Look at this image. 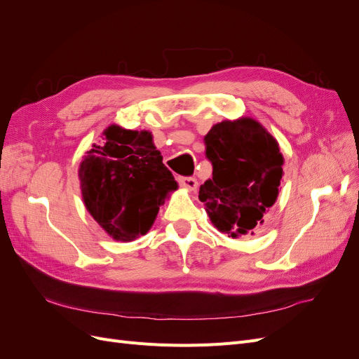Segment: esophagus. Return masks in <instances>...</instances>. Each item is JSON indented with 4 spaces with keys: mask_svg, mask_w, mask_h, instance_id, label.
<instances>
[{
    "mask_svg": "<svg viewBox=\"0 0 359 359\" xmlns=\"http://www.w3.org/2000/svg\"><path fill=\"white\" fill-rule=\"evenodd\" d=\"M178 181H180V184H181L184 189H187L190 191H194V190L198 189V181L194 180V178H191V177H180Z\"/></svg>",
    "mask_w": 359,
    "mask_h": 359,
    "instance_id": "34e87169",
    "label": "esophagus"
}]
</instances>
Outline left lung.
<instances>
[{
	"mask_svg": "<svg viewBox=\"0 0 359 359\" xmlns=\"http://www.w3.org/2000/svg\"><path fill=\"white\" fill-rule=\"evenodd\" d=\"M203 140L212 178L199 199L212 224L232 238L255 235L278 196L285 163L278 142L252 118L215 124Z\"/></svg>",
	"mask_w": 359,
	"mask_h": 359,
	"instance_id": "obj_1",
	"label": "left lung"
}]
</instances>
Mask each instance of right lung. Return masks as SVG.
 <instances>
[{
    "label": "right lung",
    "instance_id": "right-lung-1",
    "mask_svg": "<svg viewBox=\"0 0 359 359\" xmlns=\"http://www.w3.org/2000/svg\"><path fill=\"white\" fill-rule=\"evenodd\" d=\"M82 199L114 240L133 241L153 226L160 205L178 189L149 132L109 126L79 166Z\"/></svg>",
    "mask_w": 359,
    "mask_h": 359
}]
</instances>
